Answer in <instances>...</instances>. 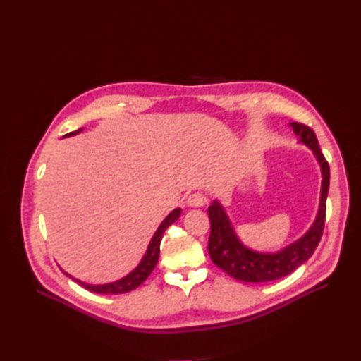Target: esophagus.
Here are the masks:
<instances>
[{
	"mask_svg": "<svg viewBox=\"0 0 361 361\" xmlns=\"http://www.w3.org/2000/svg\"><path fill=\"white\" fill-rule=\"evenodd\" d=\"M204 203H206V199H204V195L200 192L191 194L187 200V204L191 207H202Z\"/></svg>",
	"mask_w": 361,
	"mask_h": 361,
	"instance_id": "34e87169",
	"label": "esophagus"
}]
</instances>
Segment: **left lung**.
Wrapping results in <instances>:
<instances>
[{
	"mask_svg": "<svg viewBox=\"0 0 361 361\" xmlns=\"http://www.w3.org/2000/svg\"><path fill=\"white\" fill-rule=\"evenodd\" d=\"M290 126L295 135L298 137V143L307 146L313 152L321 167L322 182L318 214H316L314 221L309 227V231L297 241L279 251L265 253V251H256L243 244L223 204L218 200H214L212 204L207 207V215H209L211 220L207 251H209L214 264L236 280L264 283L285 277L301 267L314 253L316 247L321 241L325 223V202L330 187V167L322 155L318 138H316L313 130L309 126L297 122H292Z\"/></svg>",
	"mask_w": 361,
	"mask_h": 361,
	"instance_id": "left-lung-1",
	"label": "left lung"
}]
</instances>
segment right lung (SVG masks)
<instances>
[{"label": "right lung", "instance_id": "obj_1", "mask_svg": "<svg viewBox=\"0 0 361 361\" xmlns=\"http://www.w3.org/2000/svg\"><path fill=\"white\" fill-rule=\"evenodd\" d=\"M81 130H82V128L78 129V130H73V133H69V134H66L64 137H73L76 134H80ZM180 214H182V209H180V207H176V209H173L166 218H164V221L159 224V227L157 228V232L154 233V236H152L143 259H141L140 264L133 271H130L129 274H126L125 277L118 279L116 281H111V283H105V285H89V283H84V281H81L78 279H73V280L78 283V285H81L82 288H85L87 290L94 292V293H113V295H117V293H125V292L134 290L135 288H138L141 283H143L150 276V272L154 271V268L157 267L158 257H159V244H161L162 235H164V232L167 231L169 226H171L174 221L178 220V218L180 216ZM63 272L68 277H72L71 274H68L66 271H63Z\"/></svg>", "mask_w": 361, "mask_h": 361}]
</instances>
